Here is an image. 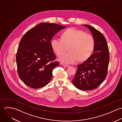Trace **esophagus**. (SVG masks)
Here are the masks:
<instances>
[{"label":"esophagus","mask_w":122,"mask_h":122,"mask_svg":"<svg viewBox=\"0 0 122 122\" xmlns=\"http://www.w3.org/2000/svg\"><path fill=\"white\" fill-rule=\"evenodd\" d=\"M62 67H65V68H67V67H69V65H66V64H62Z\"/></svg>","instance_id":"esophagus-1"}]
</instances>
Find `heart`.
I'll list each match as a JSON object with an SVG mask.
<instances>
[{
    "mask_svg": "<svg viewBox=\"0 0 122 122\" xmlns=\"http://www.w3.org/2000/svg\"><path fill=\"white\" fill-rule=\"evenodd\" d=\"M52 46L59 56L65 52L69 47L70 51L62 55L60 60L66 64H72L78 60L84 61L91 55L94 46V40L90 34L72 28L66 30L61 37L52 39Z\"/></svg>",
    "mask_w": 122,
    "mask_h": 122,
    "instance_id": "b5f03b06",
    "label": "heart"
}]
</instances>
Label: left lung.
I'll return each mask as SVG.
<instances>
[{
    "mask_svg": "<svg viewBox=\"0 0 122 122\" xmlns=\"http://www.w3.org/2000/svg\"><path fill=\"white\" fill-rule=\"evenodd\" d=\"M83 25L90 30L93 37V53L84 62L77 66V71L72 82L77 89L88 91L98 87L105 79L107 73L109 54L103 35L90 25Z\"/></svg>",
    "mask_w": 122,
    "mask_h": 122,
    "instance_id": "8db88e82",
    "label": "left lung"
}]
</instances>
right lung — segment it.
Wrapping results in <instances>:
<instances>
[{"mask_svg": "<svg viewBox=\"0 0 122 122\" xmlns=\"http://www.w3.org/2000/svg\"><path fill=\"white\" fill-rule=\"evenodd\" d=\"M66 27L42 22L28 31L21 39L16 56L18 73L27 86L37 89L46 86L52 77L53 70L59 64L54 61L51 41Z\"/></svg>", "mask_w": 122, "mask_h": 122, "instance_id": "add662e5", "label": "right lung"}]
</instances>
